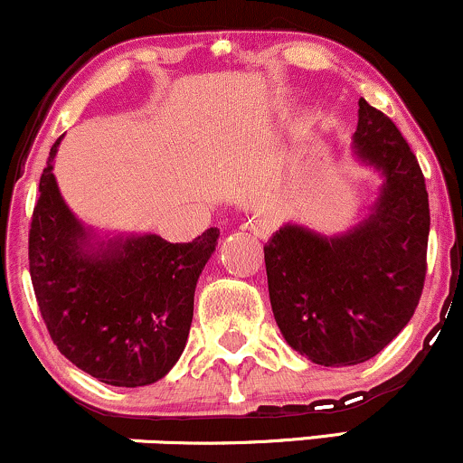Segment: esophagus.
Returning <instances> with one entry per match:
<instances>
[{"label":"esophagus","mask_w":463,"mask_h":463,"mask_svg":"<svg viewBox=\"0 0 463 463\" xmlns=\"http://www.w3.org/2000/svg\"><path fill=\"white\" fill-rule=\"evenodd\" d=\"M272 222L265 220V217H254V220L250 222V231H252V235L259 239H268L272 235Z\"/></svg>","instance_id":"esophagus-1"}]
</instances>
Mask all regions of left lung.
<instances>
[{
	"instance_id": "1",
	"label": "left lung",
	"mask_w": 463,
	"mask_h": 463,
	"mask_svg": "<svg viewBox=\"0 0 463 463\" xmlns=\"http://www.w3.org/2000/svg\"><path fill=\"white\" fill-rule=\"evenodd\" d=\"M353 152L381 176L368 215L339 235L287 222L263 248L285 342L326 368L379 354L411 320L427 274L431 217L422 169L394 121L364 98Z\"/></svg>"
}]
</instances>
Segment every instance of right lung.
I'll list each match as a JSON object with an SVG mask.
<instances>
[{
    "instance_id": "add662e5",
    "label": "right lung",
    "mask_w": 463,
    "mask_h": 463,
    "mask_svg": "<svg viewBox=\"0 0 463 463\" xmlns=\"http://www.w3.org/2000/svg\"><path fill=\"white\" fill-rule=\"evenodd\" d=\"M62 139V137H61ZM52 147L30 228V276L52 339L80 370L106 385L156 383L187 346L194 294L220 231L191 243L98 235L58 189Z\"/></svg>"
}]
</instances>
